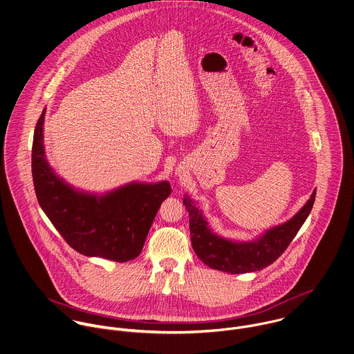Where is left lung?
I'll return each mask as SVG.
<instances>
[{
    "mask_svg": "<svg viewBox=\"0 0 354 354\" xmlns=\"http://www.w3.org/2000/svg\"><path fill=\"white\" fill-rule=\"evenodd\" d=\"M316 189L306 204L286 223L275 225L253 241H231L214 234L204 213L194 201L185 196L183 204L190 217L192 245L198 259L209 268L228 272L246 274L260 271L279 259L294 239L312 211Z\"/></svg>",
    "mask_w": 354,
    "mask_h": 354,
    "instance_id": "obj_1",
    "label": "left lung"
}]
</instances>
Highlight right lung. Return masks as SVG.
Wrapping results in <instances>:
<instances>
[{
  "label": "right lung",
  "mask_w": 354,
  "mask_h": 354,
  "mask_svg": "<svg viewBox=\"0 0 354 354\" xmlns=\"http://www.w3.org/2000/svg\"><path fill=\"white\" fill-rule=\"evenodd\" d=\"M45 109L34 131L31 168L42 211L77 253L126 263L140 256L154 216L171 194L167 180L133 182L105 194L80 192L55 174L45 157Z\"/></svg>",
  "instance_id": "obj_1"
}]
</instances>
